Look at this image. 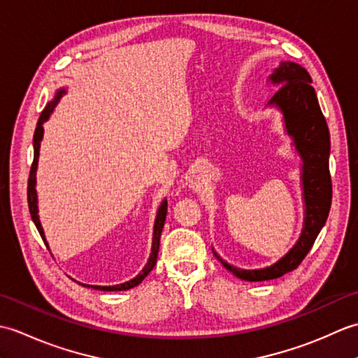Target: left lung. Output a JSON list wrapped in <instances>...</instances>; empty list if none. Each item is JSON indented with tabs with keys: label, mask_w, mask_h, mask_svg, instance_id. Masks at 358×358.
<instances>
[{
	"label": "left lung",
	"mask_w": 358,
	"mask_h": 358,
	"mask_svg": "<svg viewBox=\"0 0 358 358\" xmlns=\"http://www.w3.org/2000/svg\"><path fill=\"white\" fill-rule=\"evenodd\" d=\"M272 85L280 86L269 104L283 112L286 131L294 138L295 149L303 159V194L306 218L301 237L286 257L264 269H238L215 257L224 268L241 280L264 281L278 278L299 268L313 248L318 232L329 215L332 201V181L329 173V129L318 104L313 78L305 67L283 62L271 75Z\"/></svg>",
	"instance_id": "1"
}]
</instances>
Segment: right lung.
<instances>
[{
    "instance_id": "add662e5",
    "label": "right lung",
    "mask_w": 358,
    "mask_h": 358,
    "mask_svg": "<svg viewBox=\"0 0 358 358\" xmlns=\"http://www.w3.org/2000/svg\"><path fill=\"white\" fill-rule=\"evenodd\" d=\"M62 94H64V90H59L57 94L55 100L50 101L48 106H45L44 110L41 112L40 120H38V124L35 129V134H34V162L32 166H30V172H29V181H27V203H29V212H30V217H32L34 223L36 226L38 232H40L41 238L44 240L45 245H48V241L44 238V232H43V227L40 224V218H38V206H36V191H35V181H36V166H38V155H40V143L43 138V123L45 120L49 118V115L52 113V110L55 109V106L59 100V96ZM166 214H167V200H164L162 203V206L158 209V214L155 218V226H154V238H152V252L149 257V262L148 264L144 266V269L136 275L135 278H132L131 281H126L123 285H115V286H89V285H83V286H87V287H94V289H100V291H127V289H131L136 285H140L141 281L148 277V273L154 269V266L157 264V257H158V249H159V237H162V231H163V226L166 222Z\"/></svg>"
}]
</instances>
